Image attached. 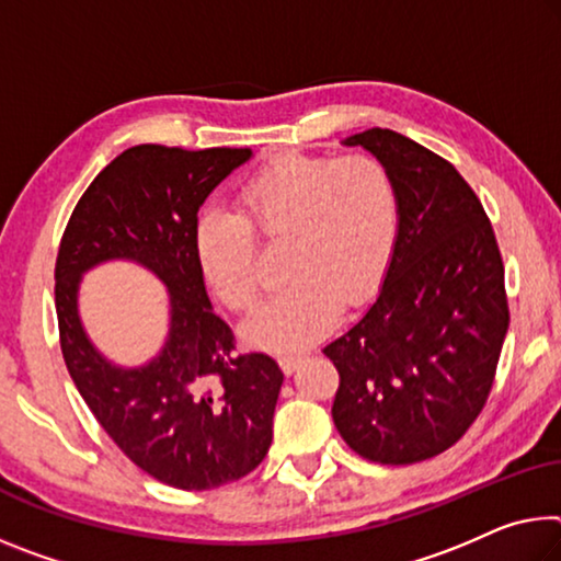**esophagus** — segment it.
<instances>
[{"mask_svg": "<svg viewBox=\"0 0 561 561\" xmlns=\"http://www.w3.org/2000/svg\"><path fill=\"white\" fill-rule=\"evenodd\" d=\"M299 362H301V354H297V352L279 354V367H282L284 375H291V371H295V367H297Z\"/></svg>", "mask_w": 561, "mask_h": 561, "instance_id": "esophagus-1", "label": "esophagus"}]
</instances>
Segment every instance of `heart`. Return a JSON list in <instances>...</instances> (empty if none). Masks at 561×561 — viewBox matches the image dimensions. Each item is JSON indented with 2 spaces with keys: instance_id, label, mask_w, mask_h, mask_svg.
Instances as JSON below:
<instances>
[{
  "instance_id": "b5f03b06",
  "label": "heart",
  "mask_w": 561,
  "mask_h": 561,
  "mask_svg": "<svg viewBox=\"0 0 561 561\" xmlns=\"http://www.w3.org/2000/svg\"><path fill=\"white\" fill-rule=\"evenodd\" d=\"M239 215L204 209L194 254L209 287L244 312L262 289L256 239L284 242L289 282L244 324L249 342L295 350L322 336L340 301L359 305L392 262L402 204L389 167L375 154H282L237 192Z\"/></svg>"
}]
</instances>
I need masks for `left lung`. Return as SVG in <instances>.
I'll use <instances>...</instances> for the list:
<instances>
[{"instance_id":"obj_1","label":"left lung","mask_w":561,"mask_h":561,"mask_svg":"<svg viewBox=\"0 0 561 561\" xmlns=\"http://www.w3.org/2000/svg\"><path fill=\"white\" fill-rule=\"evenodd\" d=\"M346 145L389 167L402 219L377 301L322 350L340 371L332 416L359 457L414 465L455 447L492 392L510 327L504 262L455 164L392 129Z\"/></svg>"}]
</instances>
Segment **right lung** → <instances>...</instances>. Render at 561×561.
<instances>
[{"label":"right lung","instance_id":"right-lung-1","mask_svg":"<svg viewBox=\"0 0 561 561\" xmlns=\"http://www.w3.org/2000/svg\"><path fill=\"white\" fill-rule=\"evenodd\" d=\"M249 157L247 147H131L87 186L57 252L55 305L69 377L122 455L184 492L237 482L272 444L284 375L266 354L237 352L232 327L211 312L194 254L199 207ZM104 259L145 263L170 289V342L141 370L112 368L78 324L76 282Z\"/></svg>","mask_w":561,"mask_h":561}]
</instances>
